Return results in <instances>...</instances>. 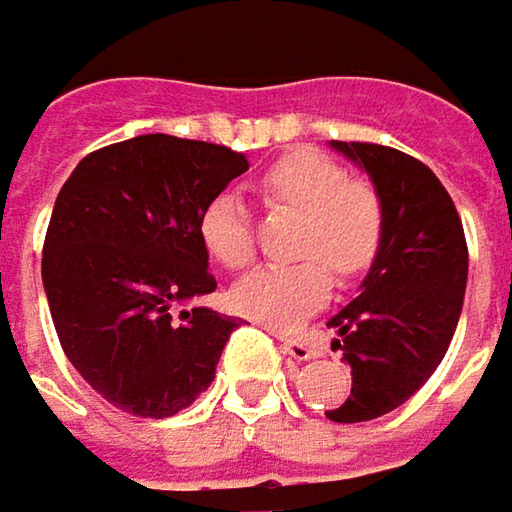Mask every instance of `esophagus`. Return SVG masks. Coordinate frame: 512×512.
I'll return each instance as SVG.
<instances>
[{"label":"esophagus","mask_w":512,"mask_h":512,"mask_svg":"<svg viewBox=\"0 0 512 512\" xmlns=\"http://www.w3.org/2000/svg\"><path fill=\"white\" fill-rule=\"evenodd\" d=\"M281 351L290 354V357H296V360H310V357H316V351L310 349L307 343H302V340H290V337H281Z\"/></svg>","instance_id":"esophagus-1"}]
</instances>
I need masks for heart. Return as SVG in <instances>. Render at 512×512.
Returning <instances> with one entry per match:
<instances>
[{"mask_svg":"<svg viewBox=\"0 0 512 512\" xmlns=\"http://www.w3.org/2000/svg\"><path fill=\"white\" fill-rule=\"evenodd\" d=\"M263 199L299 213L290 252L299 260L266 263L231 290L234 307L272 328H296L328 299L331 275H363L384 243V202L369 181L316 149H299L266 166L257 178ZM199 237L213 260L240 269L252 260V222L237 193L213 196L199 219Z\"/></svg>","mask_w":512,"mask_h":512,"instance_id":"1","label":"heart"}]
</instances>
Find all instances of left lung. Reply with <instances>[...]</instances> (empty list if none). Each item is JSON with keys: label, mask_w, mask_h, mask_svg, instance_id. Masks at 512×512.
I'll return each instance as SVG.
<instances>
[{"label": "left lung", "mask_w": 512, "mask_h": 512, "mask_svg": "<svg viewBox=\"0 0 512 512\" xmlns=\"http://www.w3.org/2000/svg\"><path fill=\"white\" fill-rule=\"evenodd\" d=\"M384 202V243L357 299L328 319L351 366V395L331 422H369L404 404L442 363L454 337L469 252L457 208L422 161L375 143L331 140Z\"/></svg>", "instance_id": "left-lung-1"}]
</instances>
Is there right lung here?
I'll return each mask as SVG.
<instances>
[{"label": "right lung", "instance_id": "1", "mask_svg": "<svg viewBox=\"0 0 512 512\" xmlns=\"http://www.w3.org/2000/svg\"><path fill=\"white\" fill-rule=\"evenodd\" d=\"M249 169L243 152L172 134L105 146L72 169L43 243V290L64 354L114 407L166 419L216 378L240 319L216 290L202 210Z\"/></svg>", "mask_w": 512, "mask_h": 512}]
</instances>
